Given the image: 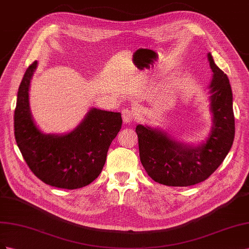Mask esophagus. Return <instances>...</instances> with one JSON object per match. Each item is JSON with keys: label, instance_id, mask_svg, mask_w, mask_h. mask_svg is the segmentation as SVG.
<instances>
[{"label": "esophagus", "instance_id": "obj_1", "mask_svg": "<svg viewBox=\"0 0 249 249\" xmlns=\"http://www.w3.org/2000/svg\"><path fill=\"white\" fill-rule=\"evenodd\" d=\"M122 118H123L124 123H126V124L132 123L133 122V119H134L132 111L130 109H128V108L122 109Z\"/></svg>", "mask_w": 249, "mask_h": 249}]
</instances>
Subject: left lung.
<instances>
[{"mask_svg": "<svg viewBox=\"0 0 249 249\" xmlns=\"http://www.w3.org/2000/svg\"><path fill=\"white\" fill-rule=\"evenodd\" d=\"M213 71L211 109L214 125L208 141L201 146L178 144L166 133L138 125L140 159L151 178L169 187H188L199 183L214 173L231 150L235 138V116L230 80L209 54Z\"/></svg>", "mask_w": 249, "mask_h": 249, "instance_id": "left-lung-1", "label": "left lung"}]
</instances>
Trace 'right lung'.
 Wrapping results in <instances>:
<instances>
[{"instance_id": "add662e5", "label": "right lung", "mask_w": 249, "mask_h": 249, "mask_svg": "<svg viewBox=\"0 0 249 249\" xmlns=\"http://www.w3.org/2000/svg\"><path fill=\"white\" fill-rule=\"evenodd\" d=\"M37 61L28 67L18 91L14 137L25 161L41 181L59 189L88 186L101 173L108 148L122 127L120 112L93 108L65 136L42 134L29 108V84Z\"/></svg>"}]
</instances>
